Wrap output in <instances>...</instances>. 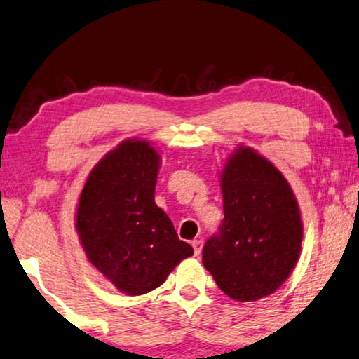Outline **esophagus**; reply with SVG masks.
Here are the masks:
<instances>
[{
  "mask_svg": "<svg viewBox=\"0 0 359 359\" xmlns=\"http://www.w3.org/2000/svg\"><path fill=\"white\" fill-rule=\"evenodd\" d=\"M192 249H194V255L198 257V253H201L202 250V245H203V239H201V237H197V239H194L191 242Z\"/></svg>",
  "mask_w": 359,
  "mask_h": 359,
  "instance_id": "34e87169",
  "label": "esophagus"
}]
</instances>
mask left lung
I'll list each match as a JSON object with an SVG mask.
<instances>
[{
	"label": "left lung",
	"instance_id": "obj_1",
	"mask_svg": "<svg viewBox=\"0 0 359 359\" xmlns=\"http://www.w3.org/2000/svg\"><path fill=\"white\" fill-rule=\"evenodd\" d=\"M219 183L224 219L203 245L202 263L233 300H260L274 294L299 262V202L284 175L250 147L231 154Z\"/></svg>",
	"mask_w": 359,
	"mask_h": 359
}]
</instances>
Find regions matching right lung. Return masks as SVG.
Returning a JSON list of instances; mask_svg holds the SVG:
<instances>
[{"instance_id": "1", "label": "right lung", "mask_w": 359, "mask_h": 359, "mask_svg": "<svg viewBox=\"0 0 359 359\" xmlns=\"http://www.w3.org/2000/svg\"><path fill=\"white\" fill-rule=\"evenodd\" d=\"M158 168L151 142L125 140L95 165L76 205L75 229L88 262L128 295L157 289L194 253L154 201Z\"/></svg>"}]
</instances>
